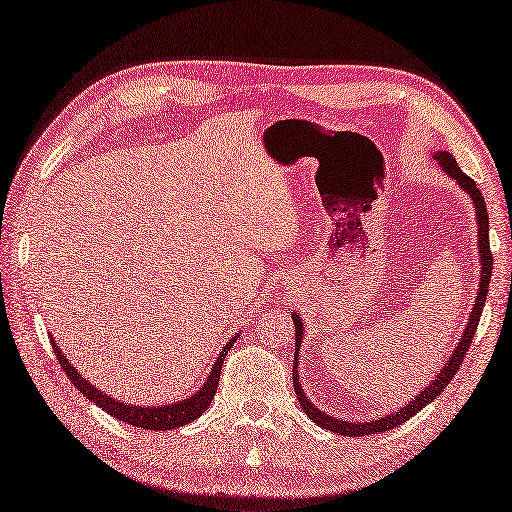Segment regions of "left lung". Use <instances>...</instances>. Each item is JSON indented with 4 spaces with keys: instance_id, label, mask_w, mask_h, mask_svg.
I'll return each instance as SVG.
<instances>
[{
    "instance_id": "obj_1",
    "label": "left lung",
    "mask_w": 512,
    "mask_h": 512,
    "mask_svg": "<svg viewBox=\"0 0 512 512\" xmlns=\"http://www.w3.org/2000/svg\"><path fill=\"white\" fill-rule=\"evenodd\" d=\"M436 158L440 160V167L449 173V176L460 184V187L471 195L473 198V204L477 209V224H480V257H482V279H480V290H477V299H475V306H473V312H471V319H469V325H466L464 330V336L462 341L458 345V350L453 352V356L447 361V365H444L442 372L436 376V380L429 387H424V391H420V394L413 398L407 407L398 409L396 413L391 411L389 416L385 418H378V420H369V422H347V420H336L332 416H325V413H321L317 407L312 405V402L306 398V394L301 391V385H299V376H297V363H292V383H295V391H297V398H299V405L301 409L306 411V416L310 420H314L319 424V427L323 429H330L334 433H341V436H350V438H358V436H372V433H383V431H389L398 427V424L407 422L411 416H416V413L424 407L429 405V402L436 400L444 387H447L451 383V378L458 374V369L464 361L466 352L471 350V343H473V336H475V330L477 325H480V317H482V310H484V301H486V295H488V284H491V273H493V253H491V242H488V211H486V202H484V195L482 191L477 189V184L466 176V173L458 167V162H455V158L451 154H447V151H440V154H436ZM292 321H295V358L299 356V345H301V332H303V325H301V319L299 314H292Z\"/></svg>"
}]
</instances>
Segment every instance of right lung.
I'll return each mask as SVG.
<instances>
[{
    "mask_svg": "<svg viewBox=\"0 0 512 512\" xmlns=\"http://www.w3.org/2000/svg\"><path fill=\"white\" fill-rule=\"evenodd\" d=\"M54 347V354H57V361L61 363L63 372L70 376L72 385L81 391L85 398H90L96 405L103 407L110 416L123 420L127 424H132V427H140V429H154V431H167V429H176V427H184V424H189L193 420H198L202 413L206 411V407L211 405V400L217 391V385H220V374H222V365H224V358L231 350L235 339H231L226 343L224 350L217 356V361L213 365V372L211 376L206 378V383L200 391H195V396L176 402V405H165V407H134V405H125V402H118L112 400L110 396H105L101 389H96L92 383H88L76 369L68 363V358L61 354V350L54 341H50Z\"/></svg>",
    "mask_w": 512,
    "mask_h": 512,
    "instance_id": "add662e5",
    "label": "right lung"
}]
</instances>
